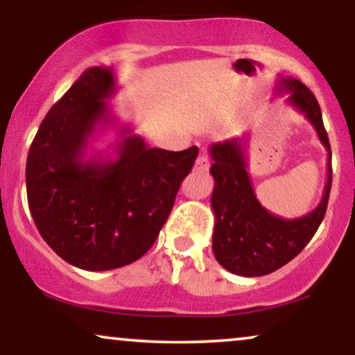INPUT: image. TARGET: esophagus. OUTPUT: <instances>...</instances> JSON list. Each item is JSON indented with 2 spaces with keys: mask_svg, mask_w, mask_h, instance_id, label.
Listing matches in <instances>:
<instances>
[{
  "mask_svg": "<svg viewBox=\"0 0 355 355\" xmlns=\"http://www.w3.org/2000/svg\"><path fill=\"white\" fill-rule=\"evenodd\" d=\"M208 168H210V158H208L205 153L198 155V158L196 159V169H197V171H207Z\"/></svg>",
  "mask_w": 355,
  "mask_h": 355,
  "instance_id": "34e87169",
  "label": "esophagus"
}]
</instances>
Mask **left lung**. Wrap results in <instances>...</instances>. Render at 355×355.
<instances>
[{
    "label": "left lung",
    "mask_w": 355,
    "mask_h": 355,
    "mask_svg": "<svg viewBox=\"0 0 355 355\" xmlns=\"http://www.w3.org/2000/svg\"><path fill=\"white\" fill-rule=\"evenodd\" d=\"M275 92L278 95L288 94L286 103L302 113L317 130L320 142L328 152L327 184L315 210L295 220H284L261 207L252 187L247 171L249 134L211 145L210 173L215 179L211 249L223 268L247 278L273 273L302 252L322 225L331 191V148L317 98L302 82L291 77H279Z\"/></svg>",
    "instance_id": "obj_1"
}]
</instances>
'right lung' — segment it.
Instances as JSON below:
<instances>
[{"label": "right lung", "mask_w": 355, "mask_h": 355, "mask_svg": "<svg viewBox=\"0 0 355 355\" xmlns=\"http://www.w3.org/2000/svg\"><path fill=\"white\" fill-rule=\"evenodd\" d=\"M111 67H90L51 106L28 150V208L43 239L62 260L106 271L139 260L159 234L198 148H152L128 124L118 125L110 98ZM119 130L114 157L86 158L92 137Z\"/></svg>", "instance_id": "1"}]
</instances>
